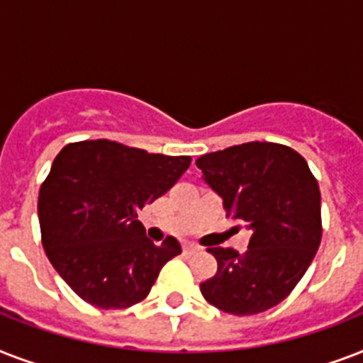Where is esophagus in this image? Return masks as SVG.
<instances>
[{
  "label": "esophagus",
  "instance_id": "obj_1",
  "mask_svg": "<svg viewBox=\"0 0 363 363\" xmlns=\"http://www.w3.org/2000/svg\"><path fill=\"white\" fill-rule=\"evenodd\" d=\"M182 250H184V254H196L199 250L198 245H192V242H186L184 247H182Z\"/></svg>",
  "mask_w": 363,
  "mask_h": 363
}]
</instances>
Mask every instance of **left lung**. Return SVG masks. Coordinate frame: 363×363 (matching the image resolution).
<instances>
[{
    "label": "left lung",
    "instance_id": "left-lung-1",
    "mask_svg": "<svg viewBox=\"0 0 363 363\" xmlns=\"http://www.w3.org/2000/svg\"><path fill=\"white\" fill-rule=\"evenodd\" d=\"M228 216L250 230L245 254L209 248L215 277L203 298L230 315H258L292 292L322 239L320 190L301 154L279 143H242L196 160Z\"/></svg>",
    "mask_w": 363,
    "mask_h": 363
}]
</instances>
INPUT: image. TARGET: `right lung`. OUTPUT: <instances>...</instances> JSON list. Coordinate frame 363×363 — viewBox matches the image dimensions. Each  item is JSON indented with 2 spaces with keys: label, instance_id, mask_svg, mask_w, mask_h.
Returning a JSON list of instances; mask_svg holds the SVG:
<instances>
[{
  "label": "right lung",
  "instance_id": "right-lung-1",
  "mask_svg": "<svg viewBox=\"0 0 363 363\" xmlns=\"http://www.w3.org/2000/svg\"><path fill=\"white\" fill-rule=\"evenodd\" d=\"M190 162L107 139L60 150L37 213L43 248L79 298L99 309H125L147 298L181 245L175 238L154 245L137 213L164 196Z\"/></svg>",
  "mask_w": 363,
  "mask_h": 363
}]
</instances>
